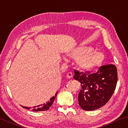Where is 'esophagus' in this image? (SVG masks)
Returning a JSON list of instances; mask_svg holds the SVG:
<instances>
[{
	"label": "esophagus",
	"mask_w": 128,
	"mask_h": 128,
	"mask_svg": "<svg viewBox=\"0 0 128 128\" xmlns=\"http://www.w3.org/2000/svg\"><path fill=\"white\" fill-rule=\"evenodd\" d=\"M66 77H67V78H69V79L71 78H72V77H73L72 73L71 72L68 73H67V74H66Z\"/></svg>",
	"instance_id": "34e87169"
}]
</instances>
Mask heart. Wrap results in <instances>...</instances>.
<instances>
[{
    "label": "heart",
    "mask_w": 128,
    "mask_h": 128,
    "mask_svg": "<svg viewBox=\"0 0 128 128\" xmlns=\"http://www.w3.org/2000/svg\"><path fill=\"white\" fill-rule=\"evenodd\" d=\"M74 58V62L79 69L83 70H95L102 65L104 60V54L100 51L93 50L88 46L78 47L68 54Z\"/></svg>",
    "instance_id": "obj_1"
}]
</instances>
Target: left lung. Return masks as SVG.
I'll list each match as a JSON object with an SVG mask.
<instances>
[{
  "mask_svg": "<svg viewBox=\"0 0 128 128\" xmlns=\"http://www.w3.org/2000/svg\"><path fill=\"white\" fill-rule=\"evenodd\" d=\"M73 78L81 85L78 94L80 107L86 111H92L106 104L111 98L118 82V72L114 64H108L92 74L74 70Z\"/></svg>",
  "mask_w": 128,
  "mask_h": 128,
  "instance_id": "8db88e82",
  "label": "left lung"
}]
</instances>
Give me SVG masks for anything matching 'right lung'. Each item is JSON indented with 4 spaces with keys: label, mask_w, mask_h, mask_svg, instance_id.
I'll return each instance as SVG.
<instances>
[{
    "label": "right lung",
    "mask_w": 128,
    "mask_h": 128,
    "mask_svg": "<svg viewBox=\"0 0 128 128\" xmlns=\"http://www.w3.org/2000/svg\"><path fill=\"white\" fill-rule=\"evenodd\" d=\"M57 93H58V92H56V94H55V96H54L52 97V98L50 99L48 101H47L46 103L43 104L34 106V107H33V111L38 112V111H47V110H48L50 108V107L52 106V104L54 101V100H55V99L56 96V95H57ZM22 107L24 108H26V109H28V110H29L30 108V107H24V106H22Z\"/></svg>",
    "instance_id": "obj_1"
}]
</instances>
